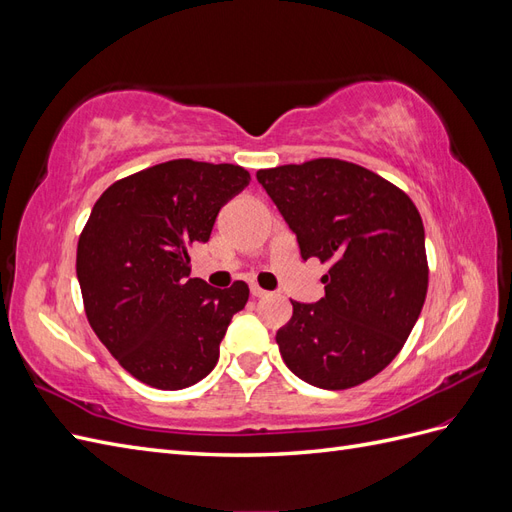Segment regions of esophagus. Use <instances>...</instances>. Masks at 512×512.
<instances>
[{"mask_svg":"<svg viewBox=\"0 0 512 512\" xmlns=\"http://www.w3.org/2000/svg\"><path fill=\"white\" fill-rule=\"evenodd\" d=\"M250 290H252V297H254V299H262V297H267V294H269L267 290H262V288L256 286V284H252Z\"/></svg>","mask_w":512,"mask_h":512,"instance_id":"34e87169","label":"esophagus"}]
</instances>
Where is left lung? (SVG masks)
Masks as SVG:
<instances>
[{"mask_svg": "<svg viewBox=\"0 0 512 512\" xmlns=\"http://www.w3.org/2000/svg\"><path fill=\"white\" fill-rule=\"evenodd\" d=\"M256 179L301 258L331 262L324 297L292 301L275 335L284 363L327 391L374 378L404 348L427 297L421 213L393 183L335 158L258 170Z\"/></svg>", "mask_w": 512, "mask_h": 512, "instance_id": "1", "label": "left lung"}]
</instances>
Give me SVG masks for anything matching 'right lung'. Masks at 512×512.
Listing matches in <instances>:
<instances>
[{
    "instance_id": "1",
    "label": "right lung",
    "mask_w": 512,
    "mask_h": 512,
    "mask_svg": "<svg viewBox=\"0 0 512 512\" xmlns=\"http://www.w3.org/2000/svg\"><path fill=\"white\" fill-rule=\"evenodd\" d=\"M250 183L235 164L170 160L115 181L76 247L85 314L119 365L153 389L179 391L218 363L250 288L190 277V247L207 243L220 209Z\"/></svg>"
}]
</instances>
